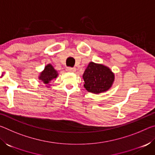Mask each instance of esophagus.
I'll return each instance as SVG.
<instances>
[{
  "label": "esophagus",
  "instance_id": "esophagus-1",
  "mask_svg": "<svg viewBox=\"0 0 155 155\" xmlns=\"http://www.w3.org/2000/svg\"><path fill=\"white\" fill-rule=\"evenodd\" d=\"M66 70H67L68 72H74L76 71V68H71V67H68L66 68Z\"/></svg>",
  "mask_w": 155,
  "mask_h": 155
}]
</instances>
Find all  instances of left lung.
<instances>
[{"instance_id": "1", "label": "left lung", "mask_w": 155, "mask_h": 155, "mask_svg": "<svg viewBox=\"0 0 155 155\" xmlns=\"http://www.w3.org/2000/svg\"><path fill=\"white\" fill-rule=\"evenodd\" d=\"M83 78L86 90L91 93L99 94L107 91L111 87L114 74L109 68L104 65L90 62Z\"/></svg>"}]
</instances>
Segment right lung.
Here are the masks:
<instances>
[{
    "mask_svg": "<svg viewBox=\"0 0 155 155\" xmlns=\"http://www.w3.org/2000/svg\"><path fill=\"white\" fill-rule=\"evenodd\" d=\"M57 77V71L51 64H48L44 68V71L41 73L40 78L43 81L44 83L48 84L50 81L55 78Z\"/></svg>",
    "mask_w": 155,
    "mask_h": 155,
    "instance_id": "add662e5",
    "label": "right lung"
}]
</instances>
